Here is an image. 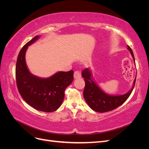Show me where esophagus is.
I'll use <instances>...</instances> for the list:
<instances>
[{
    "label": "esophagus",
    "mask_w": 149,
    "mask_h": 149,
    "mask_svg": "<svg viewBox=\"0 0 149 149\" xmlns=\"http://www.w3.org/2000/svg\"><path fill=\"white\" fill-rule=\"evenodd\" d=\"M81 76V74L80 71H76L74 73V79L80 78Z\"/></svg>",
    "instance_id": "34e87169"
}]
</instances>
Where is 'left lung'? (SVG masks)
<instances>
[{
  "instance_id": "8db88e82",
  "label": "left lung",
  "mask_w": 149,
  "mask_h": 149,
  "mask_svg": "<svg viewBox=\"0 0 149 149\" xmlns=\"http://www.w3.org/2000/svg\"><path fill=\"white\" fill-rule=\"evenodd\" d=\"M127 47L133 58L135 64L134 56L132 49L128 45ZM82 76L84 78L85 81V87L83 91L84 100L91 109L98 112L110 111L123 104L131 94L136 79V76L132 86L127 93L120 95H112L103 91L100 88L94 81L91 70L89 68L83 70Z\"/></svg>"
}]
</instances>
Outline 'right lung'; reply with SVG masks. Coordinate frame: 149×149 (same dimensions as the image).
<instances>
[{
  "label": "right lung",
  "instance_id": "right-lung-1",
  "mask_svg": "<svg viewBox=\"0 0 149 149\" xmlns=\"http://www.w3.org/2000/svg\"><path fill=\"white\" fill-rule=\"evenodd\" d=\"M37 35L26 43L17 57L15 77L18 90L24 100L38 111L57 110L63 101L65 90L73 81V71H58L48 78H41L29 71L25 61L28 47L38 40Z\"/></svg>",
  "mask_w": 149,
  "mask_h": 149
}]
</instances>
